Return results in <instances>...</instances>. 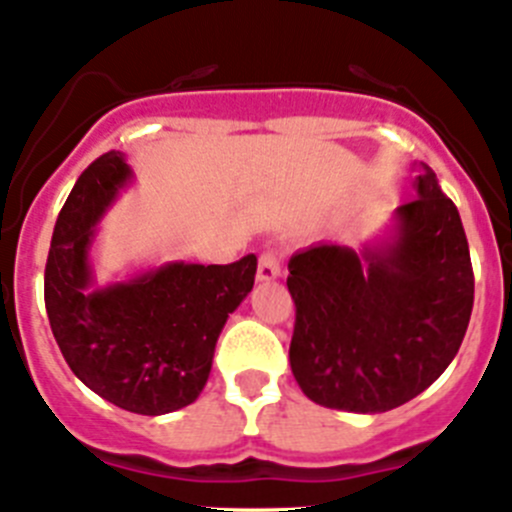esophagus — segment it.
I'll list each match as a JSON object with an SVG mask.
<instances>
[{"instance_id": "1", "label": "esophagus", "mask_w": 512, "mask_h": 512, "mask_svg": "<svg viewBox=\"0 0 512 512\" xmlns=\"http://www.w3.org/2000/svg\"><path fill=\"white\" fill-rule=\"evenodd\" d=\"M280 278V257L278 252H262L260 262H257V280L262 283H270V280H278Z\"/></svg>"}]
</instances>
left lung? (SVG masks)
I'll list each match as a JSON object with an SVG mask.
<instances>
[{"instance_id": "1", "label": "left lung", "mask_w": 512, "mask_h": 512, "mask_svg": "<svg viewBox=\"0 0 512 512\" xmlns=\"http://www.w3.org/2000/svg\"><path fill=\"white\" fill-rule=\"evenodd\" d=\"M381 245L321 242L288 262L295 300L290 369L310 401L379 414L407 404L460 351L475 300L470 247L437 174L419 164Z\"/></svg>"}]
</instances>
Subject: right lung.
I'll return each mask as SVG.
<instances>
[{
	"mask_svg": "<svg viewBox=\"0 0 512 512\" xmlns=\"http://www.w3.org/2000/svg\"><path fill=\"white\" fill-rule=\"evenodd\" d=\"M131 176L121 151L80 174L52 232L45 308L62 356L88 389L126 412L159 417L202 394L219 333L255 285L257 257L166 262L93 290L95 224Z\"/></svg>",
	"mask_w": 512,
	"mask_h": 512,
	"instance_id": "add662e5",
	"label": "right lung"
}]
</instances>
